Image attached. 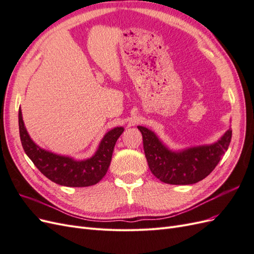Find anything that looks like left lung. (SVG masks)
I'll return each mask as SVG.
<instances>
[{"label": "left lung", "mask_w": 254, "mask_h": 254, "mask_svg": "<svg viewBox=\"0 0 254 254\" xmlns=\"http://www.w3.org/2000/svg\"><path fill=\"white\" fill-rule=\"evenodd\" d=\"M137 128L143 136L145 157L151 173L162 182L176 186L197 183L209 176L228 150L232 137V130L229 128L213 144L172 150L148 128Z\"/></svg>", "instance_id": "8db88e82"}]
</instances>
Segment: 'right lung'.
Wrapping results in <instances>:
<instances>
[{"label":"right lung","mask_w":254,"mask_h":254,"mask_svg":"<svg viewBox=\"0 0 254 254\" xmlns=\"http://www.w3.org/2000/svg\"><path fill=\"white\" fill-rule=\"evenodd\" d=\"M19 130L23 149L47 178L60 186L83 188L94 186L103 179L109 168L115 143L124 131V127H115L107 132L94 155L86 160L59 156L39 147L30 139L22 119L21 108L19 109Z\"/></svg>","instance_id":"1"}]
</instances>
